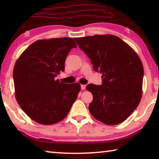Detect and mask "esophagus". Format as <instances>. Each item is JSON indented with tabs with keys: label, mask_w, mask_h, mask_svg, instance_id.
I'll return each mask as SVG.
<instances>
[{
	"label": "esophagus",
	"mask_w": 159,
	"mask_h": 159,
	"mask_svg": "<svg viewBox=\"0 0 159 159\" xmlns=\"http://www.w3.org/2000/svg\"><path fill=\"white\" fill-rule=\"evenodd\" d=\"M85 88H86V85H80V88H81V90H85Z\"/></svg>",
	"instance_id": "1"
}]
</instances>
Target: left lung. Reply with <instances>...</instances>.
Segmentation results:
<instances>
[{
  "instance_id": "1",
  "label": "left lung",
  "mask_w": 159,
  "mask_h": 159,
  "mask_svg": "<svg viewBox=\"0 0 159 159\" xmlns=\"http://www.w3.org/2000/svg\"><path fill=\"white\" fill-rule=\"evenodd\" d=\"M79 47L90 58L93 69L102 74V84H89L93 94L91 115L106 125L124 121L139 105L142 95L144 69L130 45L114 35L76 38Z\"/></svg>"
}]
</instances>
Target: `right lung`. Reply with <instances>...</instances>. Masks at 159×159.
<instances>
[{
  "mask_svg": "<svg viewBox=\"0 0 159 159\" xmlns=\"http://www.w3.org/2000/svg\"><path fill=\"white\" fill-rule=\"evenodd\" d=\"M76 46L71 38L39 40L29 45L15 62L16 99L36 123L52 125L61 121L76 99L79 83L66 84L55 79L64 71L68 53Z\"/></svg>",
  "mask_w": 159,
  "mask_h": 159,
  "instance_id": "add662e5",
  "label": "right lung"
}]
</instances>
